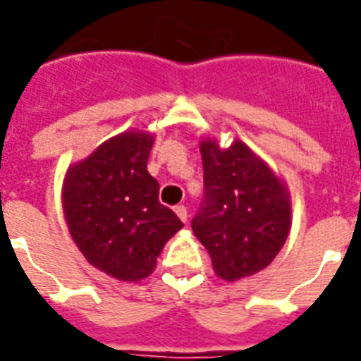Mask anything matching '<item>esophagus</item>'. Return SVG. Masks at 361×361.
Returning a JSON list of instances; mask_svg holds the SVG:
<instances>
[{
	"instance_id": "34e87169",
	"label": "esophagus",
	"mask_w": 361,
	"mask_h": 361,
	"mask_svg": "<svg viewBox=\"0 0 361 361\" xmlns=\"http://www.w3.org/2000/svg\"><path fill=\"white\" fill-rule=\"evenodd\" d=\"M174 212H176V215H178V217H180L181 221H183V223H187V217H189V214H187V208H185V206H183V204H180V206H176Z\"/></svg>"
}]
</instances>
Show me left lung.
Returning a JSON list of instances; mask_svg holds the SVG:
<instances>
[{
    "instance_id": "obj_1",
    "label": "left lung",
    "mask_w": 361,
    "mask_h": 361,
    "mask_svg": "<svg viewBox=\"0 0 361 361\" xmlns=\"http://www.w3.org/2000/svg\"><path fill=\"white\" fill-rule=\"evenodd\" d=\"M200 153L204 197L191 221L192 232L221 279H243L266 268L285 245L288 192L243 142L221 149L215 140H206Z\"/></svg>"
}]
</instances>
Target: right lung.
Instances as JSON below:
<instances>
[{
  "instance_id": "1",
  "label": "right lung",
  "mask_w": 361,
  "mask_h": 361,
  "mask_svg": "<svg viewBox=\"0 0 361 361\" xmlns=\"http://www.w3.org/2000/svg\"><path fill=\"white\" fill-rule=\"evenodd\" d=\"M152 146L149 135L123 133L65 176L71 236L87 262L120 281L152 274L164 243L183 226L159 202V183L147 172Z\"/></svg>"
}]
</instances>
